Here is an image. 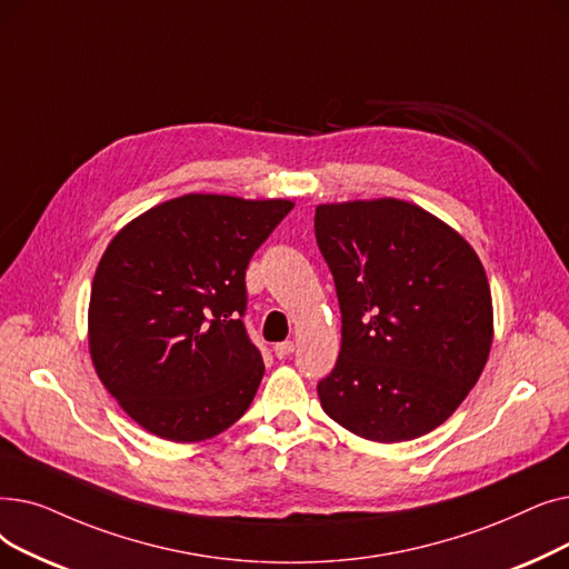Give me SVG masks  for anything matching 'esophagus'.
Returning a JSON list of instances; mask_svg holds the SVG:
<instances>
[{"mask_svg": "<svg viewBox=\"0 0 569 569\" xmlns=\"http://www.w3.org/2000/svg\"><path fill=\"white\" fill-rule=\"evenodd\" d=\"M273 351H276V357L278 359H287L291 351H293V342L291 340H284V342H278L276 347H273Z\"/></svg>", "mask_w": 569, "mask_h": 569, "instance_id": "1", "label": "esophagus"}]
</instances>
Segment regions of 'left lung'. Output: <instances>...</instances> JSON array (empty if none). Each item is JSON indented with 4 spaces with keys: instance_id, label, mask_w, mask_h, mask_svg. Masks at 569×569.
<instances>
[{
    "instance_id": "obj_1",
    "label": "left lung",
    "mask_w": 569,
    "mask_h": 569,
    "mask_svg": "<svg viewBox=\"0 0 569 569\" xmlns=\"http://www.w3.org/2000/svg\"><path fill=\"white\" fill-rule=\"evenodd\" d=\"M317 246L342 315L321 408L372 442H402L447 421L477 385L493 342L486 270L470 242L423 208L323 203Z\"/></svg>"
}]
</instances>
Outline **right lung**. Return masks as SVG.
Returning <instances> with one entry per match:
<instances>
[{"mask_svg":"<svg viewBox=\"0 0 569 569\" xmlns=\"http://www.w3.org/2000/svg\"><path fill=\"white\" fill-rule=\"evenodd\" d=\"M291 208L184 194L108 242L90 293V357L108 393L152 436L201 442L248 412L263 361L242 323L246 270Z\"/></svg>","mask_w":569,"mask_h":569,"instance_id":"1","label":"right lung"}]
</instances>
